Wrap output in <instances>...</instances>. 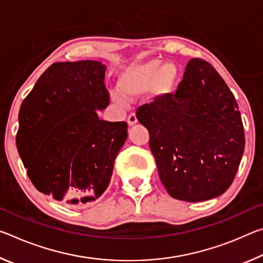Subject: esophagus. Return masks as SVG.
<instances>
[{"label": "esophagus", "instance_id": "34e87169", "mask_svg": "<svg viewBox=\"0 0 263 263\" xmlns=\"http://www.w3.org/2000/svg\"><path fill=\"white\" fill-rule=\"evenodd\" d=\"M137 122H138V119H137L136 114L128 115V117H127V124H128V125H130V126L135 125V124H137Z\"/></svg>", "mask_w": 263, "mask_h": 263}]
</instances>
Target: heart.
<instances>
[{
    "instance_id": "1",
    "label": "heart",
    "mask_w": 263,
    "mask_h": 263,
    "mask_svg": "<svg viewBox=\"0 0 263 263\" xmlns=\"http://www.w3.org/2000/svg\"><path fill=\"white\" fill-rule=\"evenodd\" d=\"M180 83V70L174 64L158 59L130 66L119 77V89L127 97L152 91L155 99L163 100L174 94Z\"/></svg>"
}]
</instances>
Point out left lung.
Returning a JSON list of instances; mask_svg holds the SVG:
<instances>
[{
	"instance_id": "8db88e82",
	"label": "left lung",
	"mask_w": 263,
	"mask_h": 263,
	"mask_svg": "<svg viewBox=\"0 0 263 263\" xmlns=\"http://www.w3.org/2000/svg\"><path fill=\"white\" fill-rule=\"evenodd\" d=\"M160 180L173 198L203 202L232 184L245 149L235 97L208 61L191 59L175 94L138 108Z\"/></svg>"
}]
</instances>
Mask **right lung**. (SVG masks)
<instances>
[{
    "mask_svg": "<svg viewBox=\"0 0 263 263\" xmlns=\"http://www.w3.org/2000/svg\"><path fill=\"white\" fill-rule=\"evenodd\" d=\"M105 66L55 62L38 79L18 114L17 149L37 190L70 205L95 201L110 183L127 138L125 122L97 116L110 102Z\"/></svg>",
    "mask_w": 263,
    "mask_h": 263,
    "instance_id": "obj_1",
    "label": "right lung"
}]
</instances>
